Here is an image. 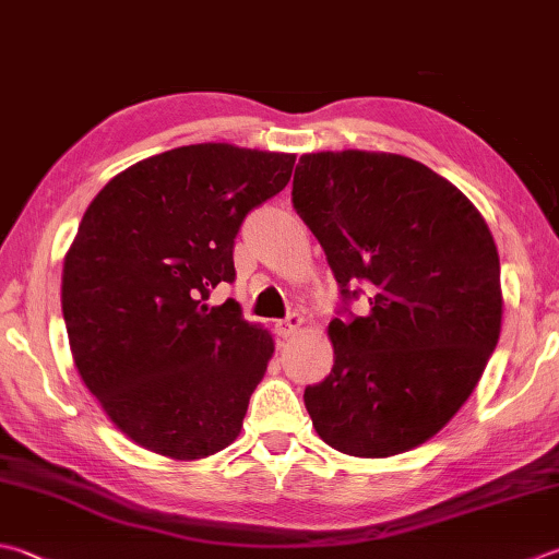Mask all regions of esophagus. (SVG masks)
Returning a JSON list of instances; mask_svg holds the SVG:
<instances>
[{
    "label": "esophagus",
    "mask_w": 559,
    "mask_h": 559,
    "mask_svg": "<svg viewBox=\"0 0 559 559\" xmlns=\"http://www.w3.org/2000/svg\"><path fill=\"white\" fill-rule=\"evenodd\" d=\"M301 323H304L301 313H289L287 319H282V321L275 323V331L282 335V338H289V335H294L301 329Z\"/></svg>",
    "instance_id": "1"
}]
</instances>
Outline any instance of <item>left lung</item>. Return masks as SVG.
Masks as SVG:
<instances>
[{
  "mask_svg": "<svg viewBox=\"0 0 559 559\" xmlns=\"http://www.w3.org/2000/svg\"><path fill=\"white\" fill-rule=\"evenodd\" d=\"M292 204L341 287L331 374L304 404L331 448L389 457L426 443L467 402L501 333V267L487 221L404 155H301ZM371 309L355 317L364 296Z\"/></svg>",
  "mask_w": 559,
  "mask_h": 559,
  "instance_id": "1",
  "label": "left lung"
}]
</instances>
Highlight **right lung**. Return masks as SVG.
<instances>
[{"label": "right lung", "mask_w": 559, "mask_h": 559, "mask_svg": "<svg viewBox=\"0 0 559 559\" xmlns=\"http://www.w3.org/2000/svg\"><path fill=\"white\" fill-rule=\"evenodd\" d=\"M297 157L199 143L153 155L94 197L62 267L78 372L133 443L175 460L214 455L243 428L275 345L236 299L246 216L280 194Z\"/></svg>", "instance_id": "add662e5"}]
</instances>
